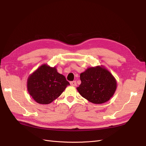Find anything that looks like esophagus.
Returning <instances> with one entry per match:
<instances>
[{
    "label": "esophagus",
    "instance_id": "1",
    "mask_svg": "<svg viewBox=\"0 0 146 146\" xmlns=\"http://www.w3.org/2000/svg\"><path fill=\"white\" fill-rule=\"evenodd\" d=\"M70 85H72L73 86H76L77 85V83H76V81H72V82H70Z\"/></svg>",
    "mask_w": 146,
    "mask_h": 146
}]
</instances>
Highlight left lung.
I'll list each match as a JSON object with an SVG mask.
<instances>
[{
    "instance_id": "left-lung-1",
    "label": "left lung",
    "mask_w": 146,
    "mask_h": 146,
    "mask_svg": "<svg viewBox=\"0 0 146 146\" xmlns=\"http://www.w3.org/2000/svg\"><path fill=\"white\" fill-rule=\"evenodd\" d=\"M80 77L82 83L77 90L90 102L104 104L112 98L116 90V78L102 65L88 68Z\"/></svg>"
}]
</instances>
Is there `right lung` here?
<instances>
[{"label":"right lung","mask_w":146,"mask_h":146,"mask_svg":"<svg viewBox=\"0 0 146 146\" xmlns=\"http://www.w3.org/2000/svg\"><path fill=\"white\" fill-rule=\"evenodd\" d=\"M27 82L29 94L40 104H50L70 85L63 75L57 72L55 66L50 67L47 64L31 74Z\"/></svg>","instance_id":"right-lung-1"}]
</instances>
